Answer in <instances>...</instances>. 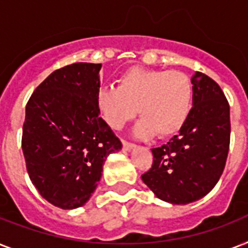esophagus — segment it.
Segmentation results:
<instances>
[{
	"instance_id": "obj_1",
	"label": "esophagus",
	"mask_w": 248,
	"mask_h": 248,
	"mask_svg": "<svg viewBox=\"0 0 248 248\" xmlns=\"http://www.w3.org/2000/svg\"><path fill=\"white\" fill-rule=\"evenodd\" d=\"M122 145H124V151H131V149H134L135 148V145L132 143H127V141H124V140H122Z\"/></svg>"
}]
</instances>
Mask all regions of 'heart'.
Returning <instances> with one entry per match:
<instances>
[{"label":"heart","instance_id":"heart-1","mask_svg":"<svg viewBox=\"0 0 248 248\" xmlns=\"http://www.w3.org/2000/svg\"><path fill=\"white\" fill-rule=\"evenodd\" d=\"M193 95L192 79L183 72L134 67L117 78V87L100 89L96 103L103 120L114 130L134 118L138 108L141 118L135 126L136 135L169 138L188 121Z\"/></svg>","mask_w":248,"mask_h":248}]
</instances>
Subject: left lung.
<instances>
[{
    "label": "left lung",
    "instance_id": "obj_1",
    "mask_svg": "<svg viewBox=\"0 0 248 248\" xmlns=\"http://www.w3.org/2000/svg\"><path fill=\"white\" fill-rule=\"evenodd\" d=\"M188 121L167 144L153 148V166L141 176L159 200L186 204L212 190L224 171L231 141L229 104L220 86L196 72Z\"/></svg>",
    "mask_w": 248,
    "mask_h": 248
}]
</instances>
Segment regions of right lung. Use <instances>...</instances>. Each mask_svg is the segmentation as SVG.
<instances>
[{
    "label": "right lung",
    "instance_id": "add662e5",
    "mask_svg": "<svg viewBox=\"0 0 248 248\" xmlns=\"http://www.w3.org/2000/svg\"><path fill=\"white\" fill-rule=\"evenodd\" d=\"M100 68L75 63L52 72L25 107L27 171L41 196L63 210L90 200L107 157L122 149L97 108Z\"/></svg>",
    "mask_w": 248,
    "mask_h": 248
}]
</instances>
